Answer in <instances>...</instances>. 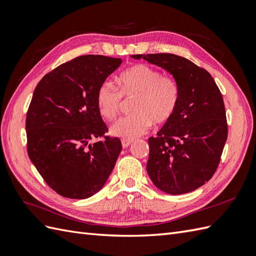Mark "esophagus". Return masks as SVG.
Wrapping results in <instances>:
<instances>
[{"mask_svg": "<svg viewBox=\"0 0 256 256\" xmlns=\"http://www.w3.org/2000/svg\"><path fill=\"white\" fill-rule=\"evenodd\" d=\"M133 143V140H122V146L124 148H128L130 145H131Z\"/></svg>", "mask_w": 256, "mask_h": 256, "instance_id": "obj_1", "label": "esophagus"}]
</instances>
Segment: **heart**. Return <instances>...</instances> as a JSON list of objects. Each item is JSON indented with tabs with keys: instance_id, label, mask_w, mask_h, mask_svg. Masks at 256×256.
<instances>
[{
	"instance_id": "heart-1",
	"label": "heart",
	"mask_w": 256,
	"mask_h": 256,
	"mask_svg": "<svg viewBox=\"0 0 256 256\" xmlns=\"http://www.w3.org/2000/svg\"><path fill=\"white\" fill-rule=\"evenodd\" d=\"M116 81L120 92L110 84H103L96 92V106L103 118L108 121L116 118L121 108V94L135 99L134 113L111 125L113 136L134 140L148 132L152 124L160 126L172 118L179 102V88L172 78L138 64L124 70Z\"/></svg>"
}]
</instances>
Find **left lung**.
<instances>
[{
    "label": "left lung",
    "mask_w": 256,
    "mask_h": 256,
    "mask_svg": "<svg viewBox=\"0 0 256 256\" xmlns=\"http://www.w3.org/2000/svg\"><path fill=\"white\" fill-rule=\"evenodd\" d=\"M170 72L179 88L177 110L150 138V180L170 194H187L214 176L228 138L222 94L206 70L174 54L132 55Z\"/></svg>",
    "instance_id": "1"
}]
</instances>
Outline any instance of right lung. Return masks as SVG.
<instances>
[{
	"mask_svg": "<svg viewBox=\"0 0 256 256\" xmlns=\"http://www.w3.org/2000/svg\"><path fill=\"white\" fill-rule=\"evenodd\" d=\"M122 60L86 55L64 62L36 86L26 116L27 153L48 186L62 197L86 199L104 186L122 144H89L108 131L96 92Z\"/></svg>",
	"mask_w": 256,
	"mask_h": 256,
	"instance_id": "right-lung-1",
	"label": "right lung"
}]
</instances>
